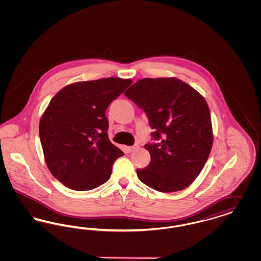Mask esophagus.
<instances>
[{
  "instance_id": "obj_1",
  "label": "esophagus",
  "mask_w": 261,
  "mask_h": 261,
  "mask_svg": "<svg viewBox=\"0 0 261 261\" xmlns=\"http://www.w3.org/2000/svg\"><path fill=\"white\" fill-rule=\"evenodd\" d=\"M137 146H131V147H126V150L128 151V152H131V151H133L134 149H136Z\"/></svg>"
}]
</instances>
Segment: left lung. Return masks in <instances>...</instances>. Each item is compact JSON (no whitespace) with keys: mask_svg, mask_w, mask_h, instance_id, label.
<instances>
[{"mask_svg":"<svg viewBox=\"0 0 261 261\" xmlns=\"http://www.w3.org/2000/svg\"><path fill=\"white\" fill-rule=\"evenodd\" d=\"M148 116L152 143L145 185L162 193L181 191L199 176L212 147L211 112L203 97L177 78H143L124 93Z\"/></svg>","mask_w":261,"mask_h":261,"instance_id":"8db88e82","label":"left lung"}]
</instances>
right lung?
Wrapping results in <instances>:
<instances>
[{
	"mask_svg": "<svg viewBox=\"0 0 261 261\" xmlns=\"http://www.w3.org/2000/svg\"><path fill=\"white\" fill-rule=\"evenodd\" d=\"M131 83L116 77L77 82L50 99L39 135L48 168L64 186L89 191L110 179L124 153L109 139L106 111Z\"/></svg>",
	"mask_w": 261,
	"mask_h": 261,
	"instance_id": "right-lung-1",
	"label": "right lung"
}]
</instances>
